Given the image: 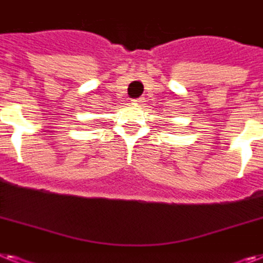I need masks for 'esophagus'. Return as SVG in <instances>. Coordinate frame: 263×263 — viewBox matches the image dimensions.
<instances>
[{
	"mask_svg": "<svg viewBox=\"0 0 263 263\" xmlns=\"http://www.w3.org/2000/svg\"><path fill=\"white\" fill-rule=\"evenodd\" d=\"M134 101H136V103H143V101H144V98H138V99H135Z\"/></svg>",
	"mask_w": 263,
	"mask_h": 263,
	"instance_id": "34e87169",
	"label": "esophagus"
}]
</instances>
